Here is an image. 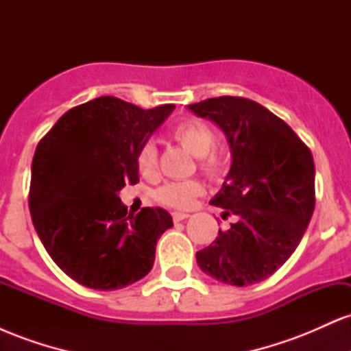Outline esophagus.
Instances as JSON below:
<instances>
[{"label":"esophagus","instance_id":"34e87169","mask_svg":"<svg viewBox=\"0 0 351 351\" xmlns=\"http://www.w3.org/2000/svg\"><path fill=\"white\" fill-rule=\"evenodd\" d=\"M173 221H175V223H180V221H183V219H186V217H189V215L188 213H173Z\"/></svg>","mask_w":351,"mask_h":351}]
</instances>
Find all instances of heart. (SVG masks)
<instances>
[{"mask_svg": "<svg viewBox=\"0 0 351 351\" xmlns=\"http://www.w3.org/2000/svg\"><path fill=\"white\" fill-rule=\"evenodd\" d=\"M173 142L191 153L198 160V168L208 178L217 180L226 171V156L216 148V136L213 128L199 119H188L171 128ZM135 167L143 178H152L156 173V150L152 143H145L135 156ZM204 186L198 180L167 183L156 189L155 199L165 206L188 209L203 195Z\"/></svg>", "mask_w": 351, "mask_h": 351, "instance_id": "1", "label": "heart"}]
</instances>
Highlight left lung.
Here are the masks:
<instances>
[{
	"label": "left lung",
	"instance_id": "obj_1",
	"mask_svg": "<svg viewBox=\"0 0 351 351\" xmlns=\"http://www.w3.org/2000/svg\"><path fill=\"white\" fill-rule=\"evenodd\" d=\"M188 107L224 132L232 156L211 204L236 223L196 252L198 265L237 287L265 280L292 256L313 215L312 153L284 120L254 100L224 95Z\"/></svg>",
	"mask_w": 351,
	"mask_h": 351
}]
</instances>
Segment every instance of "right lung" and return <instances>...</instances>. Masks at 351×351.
<instances>
[{"mask_svg": "<svg viewBox=\"0 0 351 351\" xmlns=\"http://www.w3.org/2000/svg\"><path fill=\"white\" fill-rule=\"evenodd\" d=\"M175 110L99 97L67 110L43 136L31 167L29 211L51 259L72 280L115 291L152 271L170 213L127 215L119 193L136 184L135 156Z\"/></svg>", "mask_w": 351, "mask_h": 351, "instance_id": "add662e5", "label": "right lung"}]
</instances>
